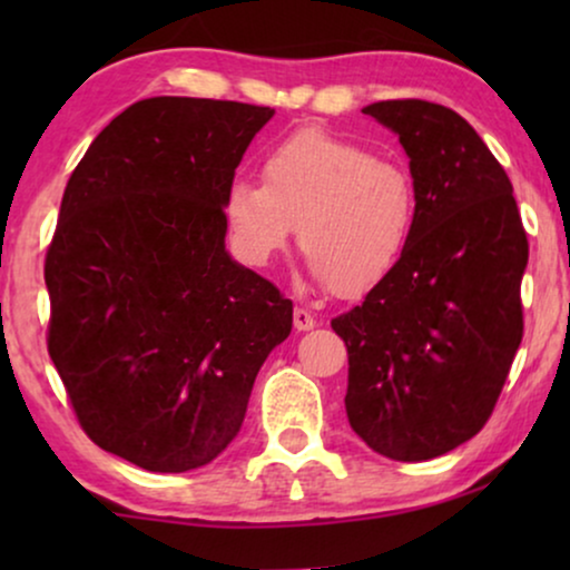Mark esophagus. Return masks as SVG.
Returning a JSON list of instances; mask_svg holds the SVG:
<instances>
[{"label":"esophagus","instance_id":"34e87169","mask_svg":"<svg viewBox=\"0 0 570 570\" xmlns=\"http://www.w3.org/2000/svg\"><path fill=\"white\" fill-rule=\"evenodd\" d=\"M293 326L298 332H308V330H314L316 326V316L311 314V311H306V308H295L293 311Z\"/></svg>","mask_w":570,"mask_h":570}]
</instances>
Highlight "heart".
Masks as SVG:
<instances>
[{"mask_svg":"<svg viewBox=\"0 0 570 570\" xmlns=\"http://www.w3.org/2000/svg\"><path fill=\"white\" fill-rule=\"evenodd\" d=\"M415 213L407 168L324 129L285 137L264 155L262 184L233 178L225 191V220L240 259L267 267L298 228L311 275L345 298L392 275L410 246Z\"/></svg>","mask_w":570,"mask_h":570,"instance_id":"heart-1","label":"heart"}]
</instances>
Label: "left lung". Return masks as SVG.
I'll return each instance as SVG.
<instances>
[{"mask_svg": "<svg viewBox=\"0 0 570 570\" xmlns=\"http://www.w3.org/2000/svg\"><path fill=\"white\" fill-rule=\"evenodd\" d=\"M363 114L400 137L417 213L392 275L332 318L350 357L345 410L376 454L428 462L495 407L524 332L529 244L509 176L456 111L410 98Z\"/></svg>", "mask_w": 570, "mask_h": 570, "instance_id": "obj_1", "label": "left lung"}]
</instances>
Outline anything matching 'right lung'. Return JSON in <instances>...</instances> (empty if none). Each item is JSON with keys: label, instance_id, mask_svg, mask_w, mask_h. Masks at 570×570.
I'll use <instances>...</instances> for the list:
<instances>
[{"label": "right lung", "instance_id": "obj_1", "mask_svg": "<svg viewBox=\"0 0 570 570\" xmlns=\"http://www.w3.org/2000/svg\"><path fill=\"white\" fill-rule=\"evenodd\" d=\"M275 108L158 96L77 163L46 254L49 355L85 433L147 472L228 449L293 303L225 248V191Z\"/></svg>", "mask_w": 570, "mask_h": 570}]
</instances>
